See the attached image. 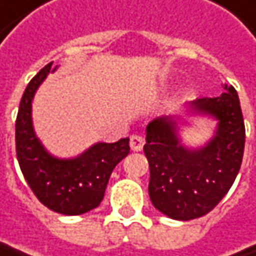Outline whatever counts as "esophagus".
<instances>
[{"label": "esophagus", "instance_id": "1", "mask_svg": "<svg viewBox=\"0 0 256 256\" xmlns=\"http://www.w3.org/2000/svg\"><path fill=\"white\" fill-rule=\"evenodd\" d=\"M144 145H145V139L142 136H139V134H132L130 136V148H132V151H142Z\"/></svg>", "mask_w": 256, "mask_h": 256}]
</instances>
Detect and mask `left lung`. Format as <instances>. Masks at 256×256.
Here are the masks:
<instances>
[{
    "label": "left lung",
    "mask_w": 256,
    "mask_h": 256,
    "mask_svg": "<svg viewBox=\"0 0 256 256\" xmlns=\"http://www.w3.org/2000/svg\"><path fill=\"white\" fill-rule=\"evenodd\" d=\"M190 114L216 118V134L200 148H188L178 136L180 117H161L146 126L144 152L150 162L152 205L174 220L208 214L232 188L240 170L244 123L238 92L226 84L216 98L189 102Z\"/></svg>",
    "instance_id": "1"
}]
</instances>
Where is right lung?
I'll return each instance as SVG.
<instances>
[{
  "label": "right lung",
  "mask_w": 256,
  "mask_h": 256,
  "mask_svg": "<svg viewBox=\"0 0 256 256\" xmlns=\"http://www.w3.org/2000/svg\"><path fill=\"white\" fill-rule=\"evenodd\" d=\"M52 62L29 82L16 120V152L20 170L36 198L50 210L64 216H80L104 199L114 167L130 152L128 138L114 144L98 142L76 158H57L44 148L32 123V101Z\"/></svg>",
  "instance_id": "1"
}]
</instances>
